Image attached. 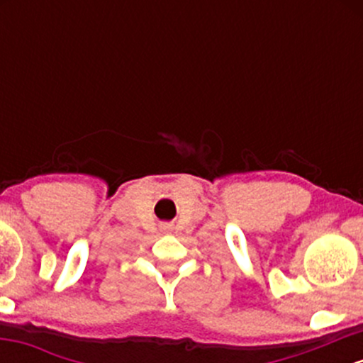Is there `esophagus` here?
Segmentation results:
<instances>
[{"label":"esophagus","instance_id":"1","mask_svg":"<svg viewBox=\"0 0 363 363\" xmlns=\"http://www.w3.org/2000/svg\"><path fill=\"white\" fill-rule=\"evenodd\" d=\"M164 228H169V225H164Z\"/></svg>","mask_w":363,"mask_h":363}]
</instances>
